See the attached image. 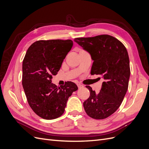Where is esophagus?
Wrapping results in <instances>:
<instances>
[{"mask_svg": "<svg viewBox=\"0 0 149 149\" xmlns=\"http://www.w3.org/2000/svg\"><path fill=\"white\" fill-rule=\"evenodd\" d=\"M77 86H78V88H81L83 87V86L81 84H80V83H78V84H77Z\"/></svg>", "mask_w": 149, "mask_h": 149, "instance_id": "34e87169", "label": "esophagus"}]
</instances>
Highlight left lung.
<instances>
[{
	"label": "left lung",
	"instance_id": "1",
	"mask_svg": "<svg viewBox=\"0 0 149 149\" xmlns=\"http://www.w3.org/2000/svg\"><path fill=\"white\" fill-rule=\"evenodd\" d=\"M74 41L91 55V74L101 75L104 79L99 94L86 86L90 96L83 102L84 110L93 119L107 118L119 107L127 91L130 70L127 49L119 40L108 35Z\"/></svg>",
	"mask_w": 149,
	"mask_h": 149
}]
</instances>
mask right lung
<instances>
[{
    "label": "right lung",
    "instance_id": "1",
    "mask_svg": "<svg viewBox=\"0 0 149 149\" xmlns=\"http://www.w3.org/2000/svg\"><path fill=\"white\" fill-rule=\"evenodd\" d=\"M71 40H39L29 48L22 64V85L29 106L44 119L59 118L65 112L69 97L78 90L73 82L57 87L53 75L60 70L73 47Z\"/></svg>",
    "mask_w": 149,
    "mask_h": 149
}]
</instances>
